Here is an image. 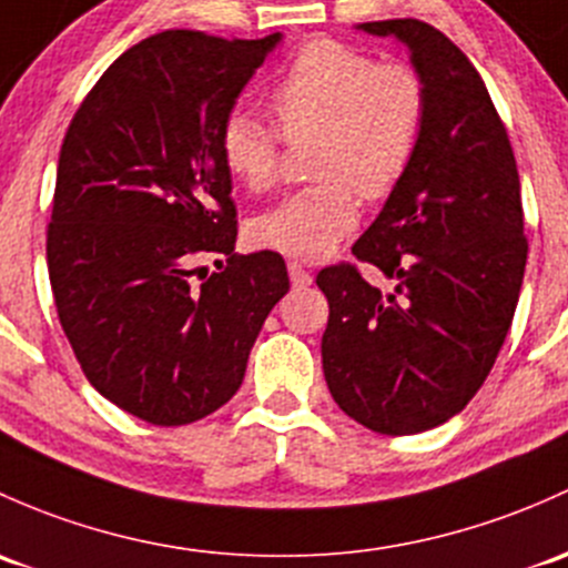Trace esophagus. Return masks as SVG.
Returning a JSON list of instances; mask_svg holds the SVG:
<instances>
[{
	"mask_svg": "<svg viewBox=\"0 0 568 568\" xmlns=\"http://www.w3.org/2000/svg\"><path fill=\"white\" fill-rule=\"evenodd\" d=\"M288 277L296 288H304V285L313 283V274H310L307 268L300 264V261H288Z\"/></svg>",
	"mask_w": 568,
	"mask_h": 568,
	"instance_id": "obj_1",
	"label": "esophagus"
}]
</instances>
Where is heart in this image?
<instances>
[{"label":"heart","mask_w":568,"mask_h":568,"mask_svg":"<svg viewBox=\"0 0 568 568\" xmlns=\"http://www.w3.org/2000/svg\"><path fill=\"white\" fill-rule=\"evenodd\" d=\"M277 130L250 111L220 124V160L253 193L277 182L285 143L315 141L310 187L250 223L258 247L302 261L326 258L359 225L362 199L386 201L414 169L429 119L425 75L381 62L359 45L321 38L302 45L268 94Z\"/></svg>","instance_id":"b5f03b06"}]
</instances>
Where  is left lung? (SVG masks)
Instances as JSON below:
<instances>
[{
  "mask_svg": "<svg viewBox=\"0 0 568 568\" xmlns=\"http://www.w3.org/2000/svg\"><path fill=\"white\" fill-rule=\"evenodd\" d=\"M362 29L408 43L429 119L410 174L354 244L394 291L381 294L351 261L321 268V356L351 419L414 435L459 414L498 359L528 261L520 174L485 81L444 32L416 18Z\"/></svg>",
  "mask_w": 568,
  "mask_h": 568,
  "instance_id": "8db88e82",
  "label": "left lung"
}]
</instances>
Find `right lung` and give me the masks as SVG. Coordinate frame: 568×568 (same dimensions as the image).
Wrapping results in <instances>:
<instances>
[{"label":"right lung","instance_id":"right-lung-1","mask_svg":"<svg viewBox=\"0 0 568 568\" xmlns=\"http://www.w3.org/2000/svg\"><path fill=\"white\" fill-rule=\"evenodd\" d=\"M277 40L152 34L100 75L64 133L45 231L59 324L89 384L149 425H190L229 403L288 294L283 255L234 253L217 146Z\"/></svg>","mask_w":568,"mask_h":568}]
</instances>
